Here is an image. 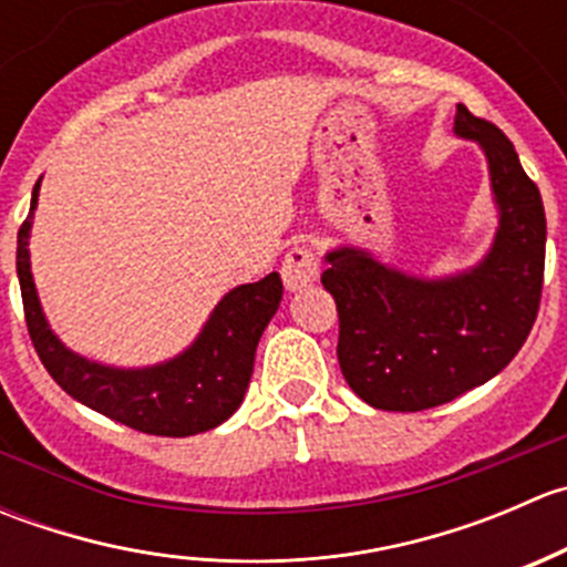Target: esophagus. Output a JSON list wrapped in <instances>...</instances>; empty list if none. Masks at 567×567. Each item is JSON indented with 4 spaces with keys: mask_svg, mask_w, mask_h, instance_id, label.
I'll use <instances>...</instances> for the list:
<instances>
[{
    "mask_svg": "<svg viewBox=\"0 0 567 567\" xmlns=\"http://www.w3.org/2000/svg\"><path fill=\"white\" fill-rule=\"evenodd\" d=\"M318 274H320V268H318L316 255H312V249L293 247L288 255H285L282 282L290 293H296V290H301V288H310V285L318 279Z\"/></svg>",
    "mask_w": 567,
    "mask_h": 567,
    "instance_id": "obj_1",
    "label": "esophagus"
}]
</instances>
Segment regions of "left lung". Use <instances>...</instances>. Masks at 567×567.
<instances>
[{
    "instance_id": "left-lung-1",
    "label": "left lung",
    "mask_w": 567,
    "mask_h": 567,
    "mask_svg": "<svg viewBox=\"0 0 567 567\" xmlns=\"http://www.w3.org/2000/svg\"><path fill=\"white\" fill-rule=\"evenodd\" d=\"M455 134L485 153L494 241L477 266L416 277L362 247L326 251L323 288L340 316L337 359L348 386L381 411H422L455 400L511 364L537 318L546 214L513 142L455 106Z\"/></svg>"
}]
</instances>
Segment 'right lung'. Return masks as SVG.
I'll use <instances>...</instances> for the list:
<instances>
[{"label":"right lung","instance_id":"right-lung-1","mask_svg":"<svg viewBox=\"0 0 567 567\" xmlns=\"http://www.w3.org/2000/svg\"><path fill=\"white\" fill-rule=\"evenodd\" d=\"M40 181L32 188L30 216L19 230L16 271L24 299L27 329L40 362L73 400L114 422L153 436H194L236 414L247 394L262 329L282 301L277 271L260 282L238 285L221 296L192 346L167 362L147 368H112L71 351L51 331L40 307L30 262V233Z\"/></svg>","mask_w":567,"mask_h":567}]
</instances>
